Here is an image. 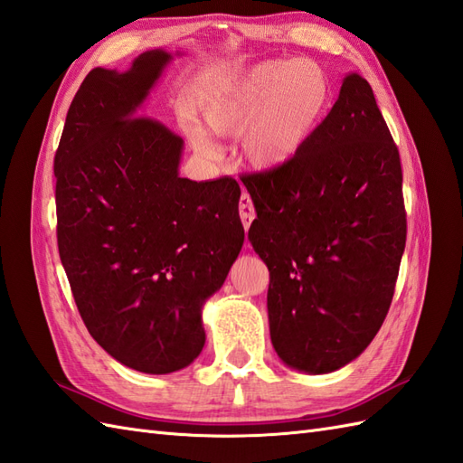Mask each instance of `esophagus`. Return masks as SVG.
<instances>
[{"label":"esophagus","instance_id":"1","mask_svg":"<svg viewBox=\"0 0 463 463\" xmlns=\"http://www.w3.org/2000/svg\"><path fill=\"white\" fill-rule=\"evenodd\" d=\"M240 216H241V222H243V228L247 232V230H250L253 218H255L253 202L247 194H241V198H240Z\"/></svg>","mask_w":463,"mask_h":463}]
</instances>
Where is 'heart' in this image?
<instances>
[{
  "mask_svg": "<svg viewBox=\"0 0 463 463\" xmlns=\"http://www.w3.org/2000/svg\"><path fill=\"white\" fill-rule=\"evenodd\" d=\"M330 80L312 61H267L210 90L202 98L206 126L218 135H241L243 159L255 168H279L302 151L330 104ZM196 151H216L198 123L188 126Z\"/></svg>",
  "mask_w": 463,
  "mask_h": 463,
  "instance_id": "b5f03b06",
  "label": "heart"
}]
</instances>
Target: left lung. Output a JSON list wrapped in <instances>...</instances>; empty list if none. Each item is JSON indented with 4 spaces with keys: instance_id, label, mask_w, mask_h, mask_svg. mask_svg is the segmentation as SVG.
Returning a JSON list of instances; mask_svg holds the SVG:
<instances>
[{
    "instance_id": "8db88e82",
    "label": "left lung",
    "mask_w": 463,
    "mask_h": 463,
    "mask_svg": "<svg viewBox=\"0 0 463 463\" xmlns=\"http://www.w3.org/2000/svg\"><path fill=\"white\" fill-rule=\"evenodd\" d=\"M241 183L277 355L310 375L354 362L387 317L407 241L399 149L365 78H344L295 159Z\"/></svg>"
}]
</instances>
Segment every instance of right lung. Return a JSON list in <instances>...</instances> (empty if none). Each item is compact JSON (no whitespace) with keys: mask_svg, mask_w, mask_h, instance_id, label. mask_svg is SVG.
<instances>
[{"mask_svg":"<svg viewBox=\"0 0 463 463\" xmlns=\"http://www.w3.org/2000/svg\"><path fill=\"white\" fill-rule=\"evenodd\" d=\"M171 59L155 49L126 72L90 71L54 155L56 240L78 312L111 357L151 375L200 355L202 308L245 240L240 184L180 178L184 141L141 116Z\"/></svg>","mask_w":463,"mask_h":463,"instance_id":"right-lung-1","label":"right lung"}]
</instances>
